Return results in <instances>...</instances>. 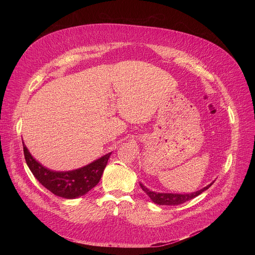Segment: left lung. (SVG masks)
<instances>
[{"instance_id": "8db88e82", "label": "left lung", "mask_w": 255, "mask_h": 255, "mask_svg": "<svg viewBox=\"0 0 255 255\" xmlns=\"http://www.w3.org/2000/svg\"><path fill=\"white\" fill-rule=\"evenodd\" d=\"M213 185L210 184L209 186H207L206 188L196 192V193H192V194H187V195H180V194H161V193H154L149 191L147 188H145L142 184H140L141 189L148 195V197L155 203L158 205H180L184 204L196 197H198L200 194H202L204 191L208 190L211 186Z\"/></svg>"}]
</instances>
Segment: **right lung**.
Returning a JSON list of instances; mask_svg holds the SVG:
<instances>
[{"instance_id": "right-lung-1", "label": "right lung", "mask_w": 255, "mask_h": 255, "mask_svg": "<svg viewBox=\"0 0 255 255\" xmlns=\"http://www.w3.org/2000/svg\"><path fill=\"white\" fill-rule=\"evenodd\" d=\"M23 150L27 165L39 183L52 194L65 199H76L84 196L96 187L111 155V153H108L89 165L76 170L57 172L45 168L36 161L24 143Z\"/></svg>"}]
</instances>
